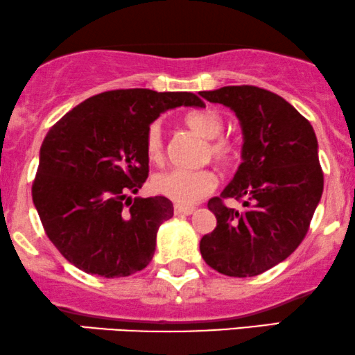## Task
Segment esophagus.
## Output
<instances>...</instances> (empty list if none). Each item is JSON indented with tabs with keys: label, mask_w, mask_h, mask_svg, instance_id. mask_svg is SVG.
<instances>
[{
	"label": "esophagus",
	"mask_w": 355,
	"mask_h": 355,
	"mask_svg": "<svg viewBox=\"0 0 355 355\" xmlns=\"http://www.w3.org/2000/svg\"><path fill=\"white\" fill-rule=\"evenodd\" d=\"M194 211L193 206H182V204H174V214H191Z\"/></svg>",
	"instance_id": "obj_1"
}]
</instances>
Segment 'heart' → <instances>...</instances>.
Segmentation results:
<instances>
[{
  "label": "heart",
  "instance_id": "heart-1",
  "mask_svg": "<svg viewBox=\"0 0 355 355\" xmlns=\"http://www.w3.org/2000/svg\"><path fill=\"white\" fill-rule=\"evenodd\" d=\"M187 128L209 139L206 149V156L212 157L220 166H231L241 157L243 148L241 143L232 136H223L224 119L216 110H196L184 114ZM146 156L151 162L164 161L166 146L162 135L161 121H154L149 124L144 137ZM153 191L171 201L191 206L201 201L218 186V176L212 169H182L174 168L164 173L156 174L151 181Z\"/></svg>",
  "mask_w": 355,
  "mask_h": 355
}]
</instances>
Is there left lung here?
Listing matches in <instances>:
<instances>
[{"mask_svg": "<svg viewBox=\"0 0 355 355\" xmlns=\"http://www.w3.org/2000/svg\"><path fill=\"white\" fill-rule=\"evenodd\" d=\"M199 94L231 107L244 132L243 162L226 189L207 202L218 224L199 249L220 274L259 276L287 259L309 231L324 189L318 137L309 121L272 91L241 85ZM229 197L246 209L227 208Z\"/></svg>", "mask_w": 355, "mask_h": 355, "instance_id": "obj_1", "label": "left lung"}]
</instances>
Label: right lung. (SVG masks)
Returning a JSON list of instances; mask_svg holds the SVG:
<instances>
[{
	"label": "right lung",
	"instance_id": "1",
	"mask_svg": "<svg viewBox=\"0 0 355 355\" xmlns=\"http://www.w3.org/2000/svg\"><path fill=\"white\" fill-rule=\"evenodd\" d=\"M199 106L194 93L104 91L53 124L40 151L31 194L46 236L66 261L101 277L131 276L156 251V232L173 218L164 196L128 198L149 173L144 137L171 107Z\"/></svg>",
	"mask_w": 355,
	"mask_h": 355
}]
</instances>
